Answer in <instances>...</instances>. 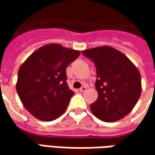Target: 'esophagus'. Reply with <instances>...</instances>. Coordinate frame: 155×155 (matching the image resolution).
Returning a JSON list of instances; mask_svg holds the SVG:
<instances>
[{
    "label": "esophagus",
    "instance_id": "obj_1",
    "mask_svg": "<svg viewBox=\"0 0 155 155\" xmlns=\"http://www.w3.org/2000/svg\"><path fill=\"white\" fill-rule=\"evenodd\" d=\"M86 90H87L86 86H82L80 89H79V91H80V92H84V91H85Z\"/></svg>",
    "mask_w": 155,
    "mask_h": 155
}]
</instances>
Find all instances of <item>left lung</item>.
Wrapping results in <instances>:
<instances>
[{
	"instance_id": "1",
	"label": "left lung",
	"mask_w": 155,
	"mask_h": 155,
	"mask_svg": "<svg viewBox=\"0 0 155 155\" xmlns=\"http://www.w3.org/2000/svg\"><path fill=\"white\" fill-rule=\"evenodd\" d=\"M95 63V86L98 93L91 110L98 119L112 122L122 119L137 104L141 94L139 70L122 52L104 45L83 51Z\"/></svg>"
}]
</instances>
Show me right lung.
Listing matches in <instances>:
<instances>
[{
    "label": "right lung",
    "instance_id": "right-lung-1",
    "mask_svg": "<svg viewBox=\"0 0 155 155\" xmlns=\"http://www.w3.org/2000/svg\"><path fill=\"white\" fill-rule=\"evenodd\" d=\"M79 55L80 51L48 44L33 51L21 64L16 91L32 116L48 122L66 110L74 95L66 82V68Z\"/></svg>",
    "mask_w": 155,
    "mask_h": 155
}]
</instances>
